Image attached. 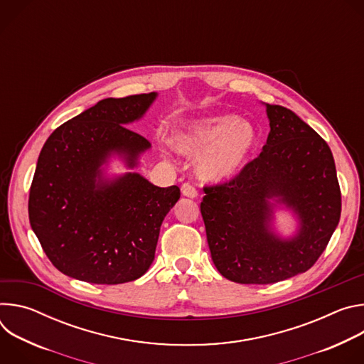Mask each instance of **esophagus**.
I'll return each mask as SVG.
<instances>
[{"instance_id":"esophagus-1","label":"esophagus","mask_w":364,"mask_h":364,"mask_svg":"<svg viewBox=\"0 0 364 364\" xmlns=\"http://www.w3.org/2000/svg\"><path fill=\"white\" fill-rule=\"evenodd\" d=\"M181 193H183V196L190 197V198H196V197L198 196L196 187H194L193 184H190V183H184V184L181 186Z\"/></svg>"}]
</instances>
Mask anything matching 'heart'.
<instances>
[{
    "label": "heart",
    "mask_w": 364,
    "mask_h": 364,
    "mask_svg": "<svg viewBox=\"0 0 364 364\" xmlns=\"http://www.w3.org/2000/svg\"><path fill=\"white\" fill-rule=\"evenodd\" d=\"M173 144L183 154H200L197 170L203 178L223 181L246 166L257 145V132L235 115H212L186 124Z\"/></svg>",
    "instance_id": "1"
}]
</instances>
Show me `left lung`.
<instances>
[{
    "instance_id": "obj_1",
    "label": "left lung",
    "mask_w": 364,
    "mask_h": 364,
    "mask_svg": "<svg viewBox=\"0 0 364 364\" xmlns=\"http://www.w3.org/2000/svg\"><path fill=\"white\" fill-rule=\"evenodd\" d=\"M269 135L259 157L228 183L204 187L200 212L213 264L237 284H275L313 267L341 215L327 142L292 111L268 105ZM282 203L299 220L292 237L272 229Z\"/></svg>"
}]
</instances>
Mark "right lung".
Instances as JSON below:
<instances>
[{"label": "right lung", "instance_id": "1", "mask_svg": "<svg viewBox=\"0 0 364 364\" xmlns=\"http://www.w3.org/2000/svg\"><path fill=\"white\" fill-rule=\"evenodd\" d=\"M157 92L108 97L60 125L38 155L28 218L44 253L65 275L102 285L135 281L151 267L160 228L180 198L138 173L109 178L102 166L118 155L138 166L148 139L129 129Z\"/></svg>", "mask_w": 364, "mask_h": 364}]
</instances>
